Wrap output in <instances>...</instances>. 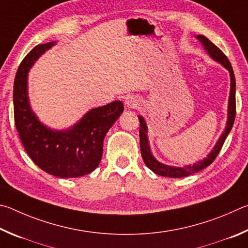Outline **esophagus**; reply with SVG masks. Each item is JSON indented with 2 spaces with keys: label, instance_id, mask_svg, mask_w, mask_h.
Listing matches in <instances>:
<instances>
[{
  "label": "esophagus",
  "instance_id": "obj_1",
  "mask_svg": "<svg viewBox=\"0 0 248 248\" xmlns=\"http://www.w3.org/2000/svg\"><path fill=\"white\" fill-rule=\"evenodd\" d=\"M125 107H126L128 110H132V108H137L140 106V99L134 97V95H129L126 99H125Z\"/></svg>",
  "mask_w": 248,
  "mask_h": 248
}]
</instances>
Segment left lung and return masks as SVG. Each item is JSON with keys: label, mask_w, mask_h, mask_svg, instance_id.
<instances>
[{"label": "left lung", "mask_w": 248, "mask_h": 248, "mask_svg": "<svg viewBox=\"0 0 248 248\" xmlns=\"http://www.w3.org/2000/svg\"><path fill=\"white\" fill-rule=\"evenodd\" d=\"M196 38L202 43V46L205 47L206 52L210 58L216 61V62L220 63L224 68H227L230 73V78H231V85H230V97H229V104H228V121L227 125H225V129L223 133L221 134L219 137L218 141L216 142V145L206 158H203L201 161H198L194 164H188V166L185 167H172V166H167V164L161 163L158 161L157 159L154 157V155L151 154L150 146H149V140L148 136H147V133H148V127H147L146 121L141 115H138V119H140V150H141V157L142 160L147 167H148L151 171L155 174L161 175V176H167V177H173V179H179V177H184L193 174V173H196L202 171V169L207 168L208 166L214 162V160L217 158V155L220 153L221 148H222L223 142L225 138L228 137L229 133L231 132L233 127L234 120H235V77H234V72L232 68V65L230 63L227 56L223 54V52L221 51L218 46H215L209 39L206 38L202 34H198Z\"/></svg>", "instance_id": "left-lung-1"}]
</instances>
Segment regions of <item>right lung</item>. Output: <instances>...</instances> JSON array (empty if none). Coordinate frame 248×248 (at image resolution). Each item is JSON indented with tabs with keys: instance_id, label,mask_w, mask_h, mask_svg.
Returning a JSON list of instances; mask_svg holds the SVG:
<instances>
[{
	"instance_id": "right-lung-1",
	"label": "right lung",
	"mask_w": 248,
	"mask_h": 248,
	"mask_svg": "<svg viewBox=\"0 0 248 248\" xmlns=\"http://www.w3.org/2000/svg\"><path fill=\"white\" fill-rule=\"evenodd\" d=\"M39 45L26 55L14 81V117L25 150L37 166L58 177H79L95 170L103 153V140L124 111L120 100L91 108L75 125L52 129L39 121L30 108L28 72L34 62L55 45Z\"/></svg>"
}]
</instances>
